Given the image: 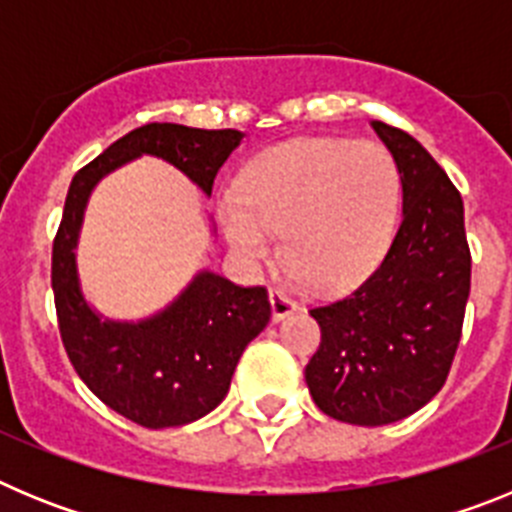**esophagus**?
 I'll use <instances>...</instances> for the list:
<instances>
[{
	"label": "esophagus",
	"instance_id": "esophagus-1",
	"mask_svg": "<svg viewBox=\"0 0 512 512\" xmlns=\"http://www.w3.org/2000/svg\"><path fill=\"white\" fill-rule=\"evenodd\" d=\"M269 302H271V315H274V320H284L287 315L297 312V302L289 295H284L282 289H271Z\"/></svg>",
	"mask_w": 512,
	"mask_h": 512
}]
</instances>
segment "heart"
Segmentation results:
<instances>
[{"instance_id": "1", "label": "heart", "mask_w": 512, "mask_h": 512, "mask_svg": "<svg viewBox=\"0 0 512 512\" xmlns=\"http://www.w3.org/2000/svg\"><path fill=\"white\" fill-rule=\"evenodd\" d=\"M400 205L395 161L372 140L297 138L266 148L220 194L217 220L248 266L282 259L312 292L354 287L384 256Z\"/></svg>"}]
</instances>
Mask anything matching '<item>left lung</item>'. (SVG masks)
<instances>
[{"label": "left lung", "mask_w": 512, "mask_h": 512, "mask_svg": "<svg viewBox=\"0 0 512 512\" xmlns=\"http://www.w3.org/2000/svg\"><path fill=\"white\" fill-rule=\"evenodd\" d=\"M372 128L400 171V228L361 287L312 307L320 348L305 366L315 405L354 425L395 423L438 395L472 282L459 189L413 135L379 120Z\"/></svg>", "instance_id": "1"}]
</instances>
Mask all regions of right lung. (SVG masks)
Listing matches in <instances>:
<instances>
[{
	"mask_svg": "<svg viewBox=\"0 0 512 512\" xmlns=\"http://www.w3.org/2000/svg\"><path fill=\"white\" fill-rule=\"evenodd\" d=\"M241 130H200L148 122L115 140L71 179L53 238L51 284L61 341L81 382L99 400L143 428H174L215 410L230 390L238 359L269 325L264 287H238L200 271L166 310L140 323L102 320L76 274V241L94 184L138 156L176 166L205 194L238 148Z\"/></svg>",
	"mask_w": 512,
	"mask_h": 512,
	"instance_id": "obj_1",
	"label": "right lung"
}]
</instances>
